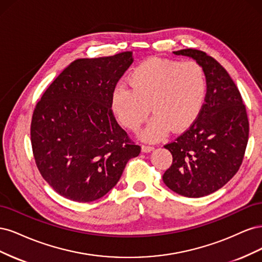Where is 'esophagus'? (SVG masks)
Returning <instances> with one entry per match:
<instances>
[{
    "mask_svg": "<svg viewBox=\"0 0 262 262\" xmlns=\"http://www.w3.org/2000/svg\"><path fill=\"white\" fill-rule=\"evenodd\" d=\"M153 149H154V146H150V145H142V152H144V153L152 152Z\"/></svg>",
    "mask_w": 262,
    "mask_h": 262,
    "instance_id": "34e87169",
    "label": "esophagus"
}]
</instances>
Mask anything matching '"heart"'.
<instances>
[{"label": "heart", "instance_id": "b5f03b06", "mask_svg": "<svg viewBox=\"0 0 262 262\" xmlns=\"http://www.w3.org/2000/svg\"><path fill=\"white\" fill-rule=\"evenodd\" d=\"M118 85L112 107L117 119L132 131L140 129L150 112L152 120L142 132L144 141L162 139L169 128L186 129L201 112L208 90L207 74L195 61L152 58L142 62Z\"/></svg>", "mask_w": 262, "mask_h": 262}]
</instances>
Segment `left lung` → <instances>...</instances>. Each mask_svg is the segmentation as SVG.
I'll use <instances>...</instances> for the list:
<instances>
[{"label": "left lung", "mask_w": 262, "mask_h": 262, "mask_svg": "<svg viewBox=\"0 0 262 262\" xmlns=\"http://www.w3.org/2000/svg\"><path fill=\"white\" fill-rule=\"evenodd\" d=\"M204 69L208 90L204 104L190 128L164 147L172 164L163 175L173 192L200 198L215 192L238 171L249 136L241 93L220 63L196 49L173 51Z\"/></svg>", "instance_id": "left-lung-1"}]
</instances>
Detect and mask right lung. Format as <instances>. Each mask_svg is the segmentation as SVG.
Returning a JSON list of instances; mask_svg holds the SVG:
<instances>
[{"label": "right lung", "instance_id": "right-lung-1", "mask_svg": "<svg viewBox=\"0 0 262 262\" xmlns=\"http://www.w3.org/2000/svg\"><path fill=\"white\" fill-rule=\"evenodd\" d=\"M132 62L131 51L77 59L35 108L30 137L37 167L69 200L92 202L104 196L141 152L112 110L116 85Z\"/></svg>", "mask_w": 262, "mask_h": 262}]
</instances>
